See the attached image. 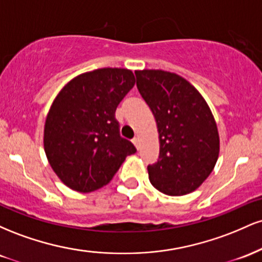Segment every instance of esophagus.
<instances>
[{
    "label": "esophagus",
    "mask_w": 262,
    "mask_h": 262,
    "mask_svg": "<svg viewBox=\"0 0 262 262\" xmlns=\"http://www.w3.org/2000/svg\"><path fill=\"white\" fill-rule=\"evenodd\" d=\"M133 144L135 145V148L139 150L140 148V141H139V138H134L133 139Z\"/></svg>",
    "instance_id": "esophagus-1"
}]
</instances>
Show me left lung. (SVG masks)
I'll return each mask as SVG.
<instances>
[{
    "instance_id": "obj_1",
    "label": "left lung",
    "mask_w": 262,
    "mask_h": 262,
    "mask_svg": "<svg viewBox=\"0 0 262 262\" xmlns=\"http://www.w3.org/2000/svg\"><path fill=\"white\" fill-rule=\"evenodd\" d=\"M137 87L155 117L160 154L149 180L169 196L193 192L210 175L219 155L214 117L200 92L180 75L137 70Z\"/></svg>"
}]
</instances>
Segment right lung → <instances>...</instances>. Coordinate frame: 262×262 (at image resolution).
<instances>
[{
  "mask_svg": "<svg viewBox=\"0 0 262 262\" xmlns=\"http://www.w3.org/2000/svg\"><path fill=\"white\" fill-rule=\"evenodd\" d=\"M134 83L127 69H97L75 77L55 97L45 121L44 150L68 187L83 193L103 187L137 151L121 137L116 119Z\"/></svg>",
  "mask_w": 262,
  "mask_h": 262,
  "instance_id": "add662e5",
  "label": "right lung"
}]
</instances>
